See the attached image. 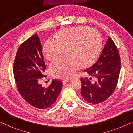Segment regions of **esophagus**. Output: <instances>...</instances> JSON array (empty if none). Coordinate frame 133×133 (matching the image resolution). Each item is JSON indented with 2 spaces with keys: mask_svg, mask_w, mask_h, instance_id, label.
<instances>
[{
  "mask_svg": "<svg viewBox=\"0 0 133 133\" xmlns=\"http://www.w3.org/2000/svg\"><path fill=\"white\" fill-rule=\"evenodd\" d=\"M69 80H70L69 79H64L63 80V84H65L66 83H68L69 82Z\"/></svg>",
  "mask_w": 133,
  "mask_h": 133,
  "instance_id": "1",
  "label": "esophagus"
}]
</instances>
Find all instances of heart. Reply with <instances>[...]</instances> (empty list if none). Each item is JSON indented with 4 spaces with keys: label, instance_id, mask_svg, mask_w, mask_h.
<instances>
[{
    "label": "heart",
    "instance_id": "1",
    "mask_svg": "<svg viewBox=\"0 0 133 133\" xmlns=\"http://www.w3.org/2000/svg\"><path fill=\"white\" fill-rule=\"evenodd\" d=\"M101 36L97 30L85 26L64 29L49 38L43 47L44 56L49 61L61 56L66 50L68 56L58 59L50 64L54 77L66 78L80 68L92 64L98 56L101 49Z\"/></svg>",
    "mask_w": 133,
    "mask_h": 133
}]
</instances>
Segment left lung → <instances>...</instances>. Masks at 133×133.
<instances>
[{
	"mask_svg": "<svg viewBox=\"0 0 133 133\" xmlns=\"http://www.w3.org/2000/svg\"><path fill=\"white\" fill-rule=\"evenodd\" d=\"M119 51L114 42L108 37L98 60L84 71L92 77L82 78L81 95L89 103L98 104L113 93L118 83L121 68Z\"/></svg>",
	"mask_w": 133,
	"mask_h": 133,
	"instance_id": "left-lung-1",
	"label": "left lung"
}]
</instances>
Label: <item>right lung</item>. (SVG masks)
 I'll use <instances>...</instances> for the list:
<instances>
[{
  "label": "right lung",
  "mask_w": 133,
  "mask_h": 133,
  "mask_svg": "<svg viewBox=\"0 0 133 133\" xmlns=\"http://www.w3.org/2000/svg\"><path fill=\"white\" fill-rule=\"evenodd\" d=\"M46 68L41 44L37 34L24 41L17 50L13 72L17 89L25 101L33 107L45 109L56 101L62 87L60 80H52L44 88L40 79Z\"/></svg>",
  "instance_id": "1"
}]
</instances>
